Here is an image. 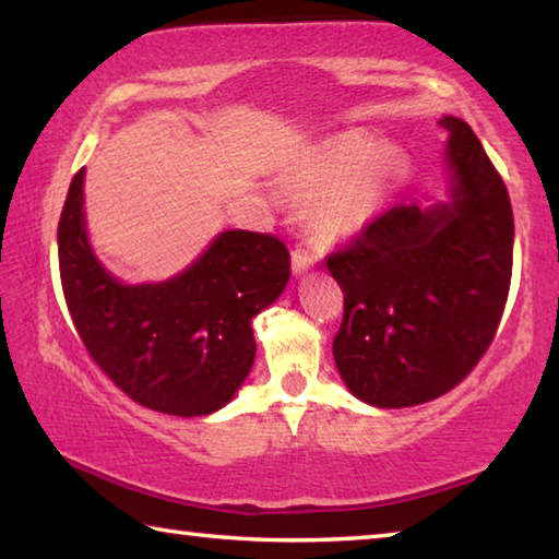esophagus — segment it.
Instances as JSON below:
<instances>
[{
    "label": "esophagus",
    "instance_id": "obj_1",
    "mask_svg": "<svg viewBox=\"0 0 559 559\" xmlns=\"http://www.w3.org/2000/svg\"><path fill=\"white\" fill-rule=\"evenodd\" d=\"M290 261H293V273H296V276H300V273H306V271L313 269V257H310V253L302 251V249L293 251L290 253Z\"/></svg>",
    "mask_w": 559,
    "mask_h": 559
}]
</instances>
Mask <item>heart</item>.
Returning a JSON list of instances; mask_svg holds the SVG:
<instances>
[{
	"instance_id": "obj_1",
	"label": "heart",
	"mask_w": 559,
	"mask_h": 559,
	"mask_svg": "<svg viewBox=\"0 0 559 559\" xmlns=\"http://www.w3.org/2000/svg\"><path fill=\"white\" fill-rule=\"evenodd\" d=\"M404 153L370 130H345L300 147L283 167V185L296 202H312L310 224L320 241L353 239L374 219L400 179Z\"/></svg>"
}]
</instances>
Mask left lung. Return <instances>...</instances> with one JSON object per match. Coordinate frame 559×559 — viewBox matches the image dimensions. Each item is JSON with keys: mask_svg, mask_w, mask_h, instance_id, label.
<instances>
[{"mask_svg": "<svg viewBox=\"0 0 559 559\" xmlns=\"http://www.w3.org/2000/svg\"><path fill=\"white\" fill-rule=\"evenodd\" d=\"M441 128L447 200L396 204L328 257L345 293L337 372L359 402L380 409L453 390L493 343L508 300V189L468 122L443 116Z\"/></svg>", "mask_w": 559, "mask_h": 559, "instance_id": "left-lung-1", "label": "left lung"}]
</instances>
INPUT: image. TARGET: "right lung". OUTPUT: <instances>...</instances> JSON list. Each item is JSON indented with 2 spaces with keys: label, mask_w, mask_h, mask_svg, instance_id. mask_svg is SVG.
Returning <instances> with one entry per match:
<instances>
[{
  "label": "right lung",
  "mask_w": 559,
  "mask_h": 559,
  "mask_svg": "<svg viewBox=\"0 0 559 559\" xmlns=\"http://www.w3.org/2000/svg\"><path fill=\"white\" fill-rule=\"evenodd\" d=\"M86 167L66 194L59 269L66 306L96 365L132 402L173 416H204L234 400L257 357L253 318L290 278L276 236L216 234L167 281L126 283L103 266L86 226Z\"/></svg>",
  "instance_id": "obj_1"
}]
</instances>
